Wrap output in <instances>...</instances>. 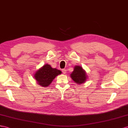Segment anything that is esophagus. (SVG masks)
<instances>
[{"instance_id":"1","label":"esophagus","mask_w":128,"mask_h":128,"mask_svg":"<svg viewBox=\"0 0 128 128\" xmlns=\"http://www.w3.org/2000/svg\"><path fill=\"white\" fill-rule=\"evenodd\" d=\"M62 72H63V73L64 74H66L67 73V70L66 69H63L62 70Z\"/></svg>"}]
</instances>
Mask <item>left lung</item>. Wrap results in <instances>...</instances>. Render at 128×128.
Listing matches in <instances>:
<instances>
[{"label": "left lung", "instance_id": "left-lung-1", "mask_svg": "<svg viewBox=\"0 0 128 128\" xmlns=\"http://www.w3.org/2000/svg\"><path fill=\"white\" fill-rule=\"evenodd\" d=\"M70 77L78 85L86 82L88 76L86 71L80 65L74 66V71L70 74Z\"/></svg>", "mask_w": 128, "mask_h": 128}]
</instances>
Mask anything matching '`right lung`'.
<instances>
[{
    "instance_id": "1",
    "label": "right lung",
    "mask_w": 128,
    "mask_h": 128,
    "mask_svg": "<svg viewBox=\"0 0 128 128\" xmlns=\"http://www.w3.org/2000/svg\"><path fill=\"white\" fill-rule=\"evenodd\" d=\"M61 74V71L52 68L50 65L46 64L36 71L34 74V78L38 85L46 88L48 86L54 78Z\"/></svg>"
}]
</instances>
